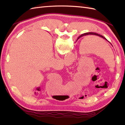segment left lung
Masks as SVG:
<instances>
[{"label":"left lung","instance_id":"left-lung-1","mask_svg":"<svg viewBox=\"0 0 125 125\" xmlns=\"http://www.w3.org/2000/svg\"><path fill=\"white\" fill-rule=\"evenodd\" d=\"M97 35V36H100V37H101V38H103L104 39H105V40H106V41H107V39H106L105 37H104L103 35H100V34H97V33H92V32H89V33H84V34H82L81 35H80L79 36L78 38V39H79L80 38H81V37H82V36H85V35ZM109 42V41H108Z\"/></svg>","mask_w":125,"mask_h":125}]
</instances>
